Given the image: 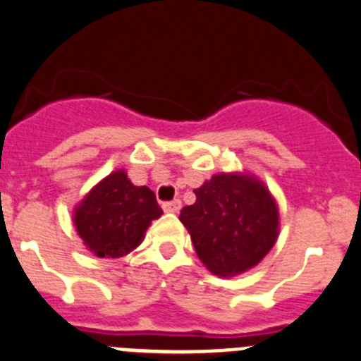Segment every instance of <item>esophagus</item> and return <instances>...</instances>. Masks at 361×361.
Instances as JSON below:
<instances>
[{"label": "esophagus", "mask_w": 361, "mask_h": 361, "mask_svg": "<svg viewBox=\"0 0 361 361\" xmlns=\"http://www.w3.org/2000/svg\"><path fill=\"white\" fill-rule=\"evenodd\" d=\"M180 200H171V202H164L163 204V211L164 212H178L180 211Z\"/></svg>", "instance_id": "esophagus-1"}]
</instances>
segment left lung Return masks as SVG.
Segmentation results:
<instances>
[{
  "mask_svg": "<svg viewBox=\"0 0 361 361\" xmlns=\"http://www.w3.org/2000/svg\"><path fill=\"white\" fill-rule=\"evenodd\" d=\"M197 202L178 219L195 252L216 276L252 269L278 238V205L262 180L250 173H218L195 190Z\"/></svg>",
  "mask_w": 361,
  "mask_h": 361,
  "instance_id": "1",
  "label": "left lung"
}]
</instances>
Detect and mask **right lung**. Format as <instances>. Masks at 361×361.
<instances>
[{
  "instance_id": "obj_1",
  "label": "right lung",
  "mask_w": 361,
  "mask_h": 361,
  "mask_svg": "<svg viewBox=\"0 0 361 361\" xmlns=\"http://www.w3.org/2000/svg\"><path fill=\"white\" fill-rule=\"evenodd\" d=\"M161 214L154 191L135 186L126 171L116 170L75 205L74 225L94 255L118 259L143 241L152 219Z\"/></svg>"
}]
</instances>
